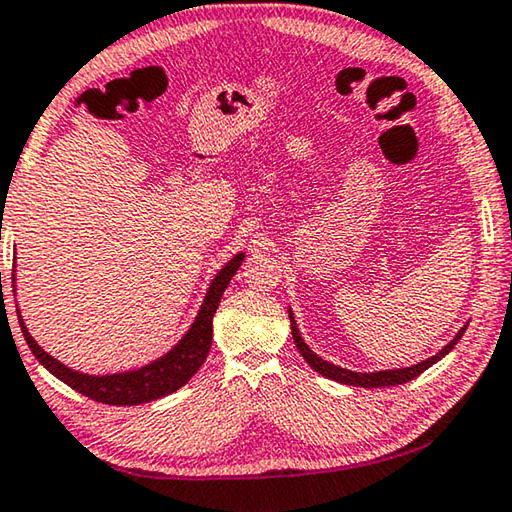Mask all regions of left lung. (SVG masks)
<instances>
[{"instance_id":"obj_1","label":"left lung","mask_w":512,"mask_h":512,"mask_svg":"<svg viewBox=\"0 0 512 512\" xmlns=\"http://www.w3.org/2000/svg\"><path fill=\"white\" fill-rule=\"evenodd\" d=\"M290 324H292V337H294V344H297V348H299L301 355H303V360H306V362L312 366V369H315L317 373L324 375V378H328V380L344 382V384H353V387H364V389L396 387V384H405V382H409V380L418 378L420 373L427 371L429 366L436 364L438 360H441V357H445L447 353H450L452 348L456 346V342H459V339L463 337L465 328H468V326H463V328L459 330V333H456V337L452 339V342L443 348L441 353H436L434 357H429V360H425V362H418V364H414V366H407V369H396V371L355 373V371H346V369H342V366H335V364H330V362H326V360H321L319 355L312 353L310 348H308V344L303 342V337L299 335V328H297V321H294V317H292V310H290Z\"/></svg>"}]
</instances>
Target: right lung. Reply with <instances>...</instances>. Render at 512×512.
I'll return each instance as SVG.
<instances>
[{"label":"right lung","instance_id":"add662e5","mask_svg":"<svg viewBox=\"0 0 512 512\" xmlns=\"http://www.w3.org/2000/svg\"><path fill=\"white\" fill-rule=\"evenodd\" d=\"M242 258H245L242 254L233 256L218 272V276H215L209 292H206L202 308L197 312L195 324L184 335L182 342L164 357H159L157 362L143 366L139 371L103 375V378L71 371L69 366L53 360L49 353H44L42 348L35 344V339L29 335V330H26L20 317V310H17V317H20L24 339L33 355L38 357V362H42L44 369L51 371L58 380L69 384L71 389H76L87 398L103 402V405H141V402L157 400L161 396H168V393L177 391L179 387H184V384L197 373V369L204 364L213 339V315L220 306L222 292L227 290L231 276L236 274Z\"/></svg>","mask_w":512,"mask_h":512}]
</instances>
